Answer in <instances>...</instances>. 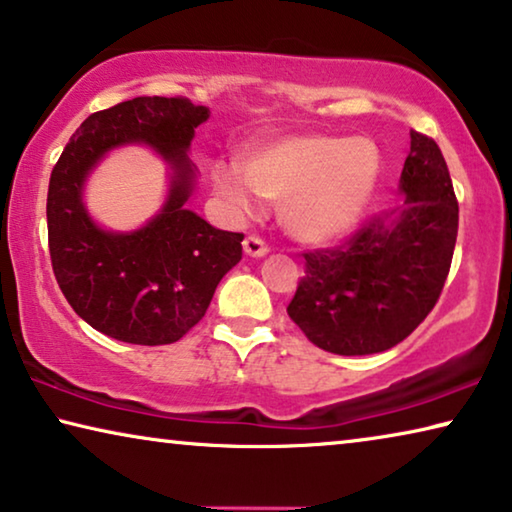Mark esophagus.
Instances as JSON below:
<instances>
[{
	"mask_svg": "<svg viewBox=\"0 0 512 512\" xmlns=\"http://www.w3.org/2000/svg\"><path fill=\"white\" fill-rule=\"evenodd\" d=\"M242 247H245V254L251 258H263L267 256V251H270V247H267L258 235H249V238L242 242Z\"/></svg>",
	"mask_w": 512,
	"mask_h": 512,
	"instance_id": "obj_1",
	"label": "esophagus"
}]
</instances>
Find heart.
Masks as SVG:
<instances>
[{
    "instance_id": "heart-1",
    "label": "heart",
    "mask_w": 512,
    "mask_h": 512,
    "mask_svg": "<svg viewBox=\"0 0 512 512\" xmlns=\"http://www.w3.org/2000/svg\"><path fill=\"white\" fill-rule=\"evenodd\" d=\"M380 176L371 139L293 135L256 146L242 160L212 169V187L235 212H251L258 196L279 201L290 235L311 245L338 240L359 222Z\"/></svg>"
}]
</instances>
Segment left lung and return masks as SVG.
<instances>
[{"mask_svg": "<svg viewBox=\"0 0 512 512\" xmlns=\"http://www.w3.org/2000/svg\"><path fill=\"white\" fill-rule=\"evenodd\" d=\"M400 174L403 208L368 219L332 249L304 254L288 316L318 348L375 355L426 320L442 295L458 238V199L442 151L410 132Z\"/></svg>", "mask_w": 512, "mask_h": 512, "instance_id": "8db88e82", "label": "left lung"}]
</instances>
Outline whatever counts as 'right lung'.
Here are the masks:
<instances>
[{
	"label": "right lung",
	"instance_id": "right-lung-1",
	"mask_svg": "<svg viewBox=\"0 0 512 512\" xmlns=\"http://www.w3.org/2000/svg\"><path fill=\"white\" fill-rule=\"evenodd\" d=\"M210 109L187 98L141 96L91 114L47 190V240L61 293L93 329L135 345L176 343L206 316L217 283L240 263L242 233L219 231L185 206L196 183L187 151ZM151 145L172 169L165 206L137 232H105L81 201L83 183L109 150Z\"/></svg>",
	"mask_w": 512,
	"mask_h": 512
}]
</instances>
